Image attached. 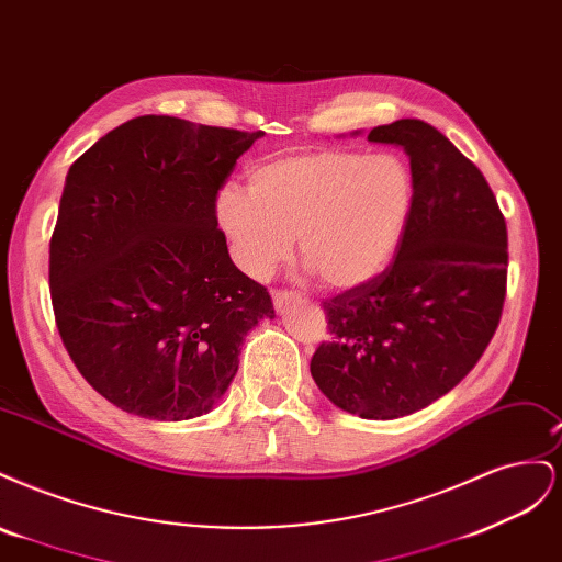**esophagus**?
<instances>
[{
    "label": "esophagus",
    "instance_id": "obj_1",
    "mask_svg": "<svg viewBox=\"0 0 562 562\" xmlns=\"http://www.w3.org/2000/svg\"><path fill=\"white\" fill-rule=\"evenodd\" d=\"M271 300H274V307H277V312H283V310H285V304H288V302H293V300H297V295H293V293H285V291H271Z\"/></svg>",
    "mask_w": 562,
    "mask_h": 562
}]
</instances>
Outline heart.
<instances>
[{"label": "heart", "instance_id": "1", "mask_svg": "<svg viewBox=\"0 0 562 562\" xmlns=\"http://www.w3.org/2000/svg\"><path fill=\"white\" fill-rule=\"evenodd\" d=\"M415 209L413 168L398 155L297 151L223 187L215 225L250 279H267L293 250L335 291H351L394 262Z\"/></svg>", "mask_w": 562, "mask_h": 562}]
</instances>
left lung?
Here are the masks:
<instances>
[{
	"mask_svg": "<svg viewBox=\"0 0 562 562\" xmlns=\"http://www.w3.org/2000/svg\"><path fill=\"white\" fill-rule=\"evenodd\" d=\"M368 140L411 159L413 217L378 279L323 302L333 339L310 368L339 411L396 419L446 396L479 363L499 326L508 239L487 180L443 133L398 119Z\"/></svg>",
	"mask_w": 562,
	"mask_h": 562,
	"instance_id": "left-lung-1",
	"label": "left lung"
}]
</instances>
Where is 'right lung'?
<instances>
[{
  "instance_id": "right-lung-1",
  "label": "right lung",
  "mask_w": 562,
  "mask_h": 562,
  "mask_svg": "<svg viewBox=\"0 0 562 562\" xmlns=\"http://www.w3.org/2000/svg\"><path fill=\"white\" fill-rule=\"evenodd\" d=\"M262 135L147 114L67 171L48 252L58 333L83 380L131 415L211 413L248 330L277 316L215 225L217 190Z\"/></svg>"
}]
</instances>
